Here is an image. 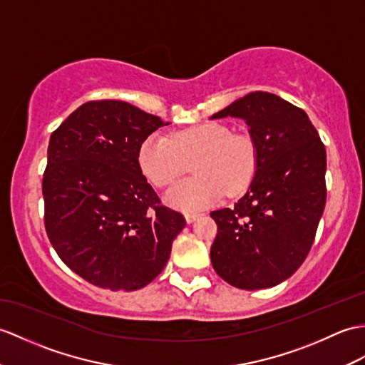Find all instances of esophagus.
Segmentation results:
<instances>
[{
    "label": "esophagus",
    "mask_w": 365,
    "mask_h": 365,
    "mask_svg": "<svg viewBox=\"0 0 365 365\" xmlns=\"http://www.w3.org/2000/svg\"><path fill=\"white\" fill-rule=\"evenodd\" d=\"M199 216H200V215H199V213H194V211H186V213H185V219H186V222H188V224L196 221V219H197Z\"/></svg>",
    "instance_id": "obj_1"
}]
</instances>
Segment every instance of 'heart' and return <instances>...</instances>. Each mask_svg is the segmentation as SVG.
<instances>
[{
	"label": "heart",
	"mask_w": 365,
	"mask_h": 365,
	"mask_svg": "<svg viewBox=\"0 0 365 365\" xmlns=\"http://www.w3.org/2000/svg\"><path fill=\"white\" fill-rule=\"evenodd\" d=\"M192 163L191 179L166 192L169 205L200 210L236 196L247 188L257 171L258 149L249 133H232L221 123H205L174 133L155 132L141 143L138 163L143 174L158 188L171 185Z\"/></svg>",
	"instance_id": "obj_1"
}]
</instances>
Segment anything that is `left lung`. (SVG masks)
<instances>
[{"label":"left lung","mask_w":365,"mask_h":365,"mask_svg":"<svg viewBox=\"0 0 365 365\" xmlns=\"http://www.w3.org/2000/svg\"><path fill=\"white\" fill-rule=\"evenodd\" d=\"M241 118L258 165L233 208L211 211L217 224L210 257L216 274L245 291L289 278L308 257L327 202V152L302 108L267 91L236 99L211 120Z\"/></svg>","instance_id":"8db88e82"}]
</instances>
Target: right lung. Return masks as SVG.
<instances>
[{"mask_svg":"<svg viewBox=\"0 0 365 365\" xmlns=\"http://www.w3.org/2000/svg\"><path fill=\"white\" fill-rule=\"evenodd\" d=\"M168 124L104 99L82 104L51 133L41 183L48 238L73 272L103 289L149 284L186 225L138 163L141 143Z\"/></svg>","mask_w":365,"mask_h":365,"instance_id":"add662e5","label":"right lung"}]
</instances>
